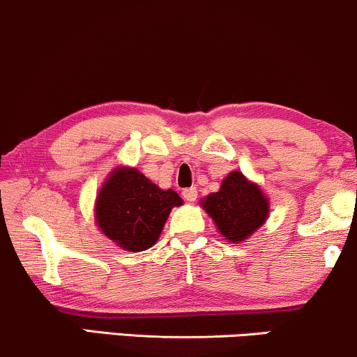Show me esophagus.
Here are the masks:
<instances>
[{"mask_svg":"<svg viewBox=\"0 0 357 357\" xmlns=\"http://www.w3.org/2000/svg\"><path fill=\"white\" fill-rule=\"evenodd\" d=\"M183 197H184V199H186L188 202H194V201H196V197H197L196 188H188V189H184V191H183Z\"/></svg>","mask_w":357,"mask_h":357,"instance_id":"obj_1","label":"esophagus"}]
</instances>
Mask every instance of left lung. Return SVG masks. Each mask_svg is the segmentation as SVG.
Masks as SVG:
<instances>
[{
    "label": "left lung",
    "mask_w": 357,
    "mask_h": 357,
    "mask_svg": "<svg viewBox=\"0 0 357 357\" xmlns=\"http://www.w3.org/2000/svg\"><path fill=\"white\" fill-rule=\"evenodd\" d=\"M199 204L220 236L232 243L249 238L270 214V201L260 184L245 178L242 171H231L220 183L219 191L202 197Z\"/></svg>",
    "instance_id": "obj_1"
}]
</instances>
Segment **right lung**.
Listing matches in <instances>:
<instances>
[{
    "instance_id": "1",
    "label": "right lung",
    "mask_w": 357,
    "mask_h": 357,
    "mask_svg": "<svg viewBox=\"0 0 357 357\" xmlns=\"http://www.w3.org/2000/svg\"><path fill=\"white\" fill-rule=\"evenodd\" d=\"M183 206L173 189H161L132 166L110 171L96 199V222L115 245L142 252L155 245L169 212Z\"/></svg>"
}]
</instances>
